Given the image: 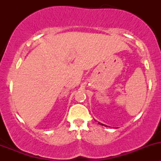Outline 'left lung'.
<instances>
[{
	"label": "left lung",
	"instance_id": "left-lung-1",
	"mask_svg": "<svg viewBox=\"0 0 161 161\" xmlns=\"http://www.w3.org/2000/svg\"><path fill=\"white\" fill-rule=\"evenodd\" d=\"M99 124H100V125H103V124H101V123H100V122H99Z\"/></svg>",
	"mask_w": 161,
	"mask_h": 161
}]
</instances>
